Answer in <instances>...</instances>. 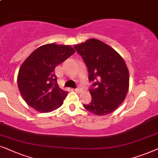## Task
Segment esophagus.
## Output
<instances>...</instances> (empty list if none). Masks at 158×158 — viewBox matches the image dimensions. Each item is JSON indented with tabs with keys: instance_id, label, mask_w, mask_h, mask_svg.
I'll return each instance as SVG.
<instances>
[{
	"instance_id": "1",
	"label": "esophagus",
	"mask_w": 158,
	"mask_h": 158,
	"mask_svg": "<svg viewBox=\"0 0 158 158\" xmlns=\"http://www.w3.org/2000/svg\"><path fill=\"white\" fill-rule=\"evenodd\" d=\"M74 91L77 92V93H80V92H82V89H81V88H77V89H74Z\"/></svg>"
}]
</instances>
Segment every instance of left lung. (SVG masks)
<instances>
[{"label": "left lung", "mask_w": 158, "mask_h": 158, "mask_svg": "<svg viewBox=\"0 0 158 158\" xmlns=\"http://www.w3.org/2000/svg\"><path fill=\"white\" fill-rule=\"evenodd\" d=\"M87 65L92 101L84 105L97 115L110 114L125 100L129 87V73L123 58L115 50L97 39L74 45Z\"/></svg>", "instance_id": "8db88e82"}]
</instances>
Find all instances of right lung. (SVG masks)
Masks as SVG:
<instances>
[{
	"label": "right lung",
	"instance_id": "1",
	"mask_svg": "<svg viewBox=\"0 0 158 158\" xmlns=\"http://www.w3.org/2000/svg\"><path fill=\"white\" fill-rule=\"evenodd\" d=\"M74 52L70 45L51 43L29 55L17 77L19 89L28 106L41 113L52 112L62 106L68 92L58 86L55 69Z\"/></svg>",
	"mask_w": 158,
	"mask_h": 158
}]
</instances>
